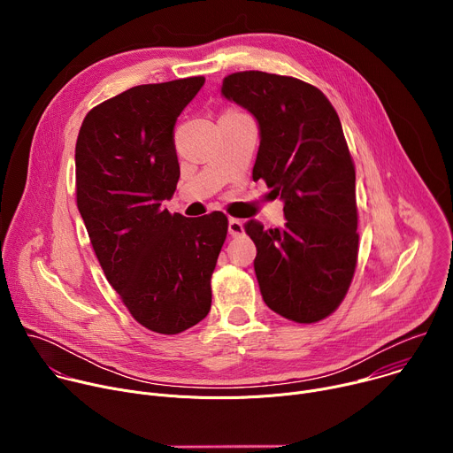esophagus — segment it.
<instances>
[{
    "label": "esophagus",
    "instance_id": "1",
    "mask_svg": "<svg viewBox=\"0 0 453 453\" xmlns=\"http://www.w3.org/2000/svg\"><path fill=\"white\" fill-rule=\"evenodd\" d=\"M227 231L231 236H240L243 233V224L238 219H229L227 220Z\"/></svg>",
    "mask_w": 453,
    "mask_h": 453
}]
</instances>
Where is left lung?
Segmentation results:
<instances>
[{"label": "left lung", "mask_w": 453, "mask_h": 453, "mask_svg": "<svg viewBox=\"0 0 453 453\" xmlns=\"http://www.w3.org/2000/svg\"><path fill=\"white\" fill-rule=\"evenodd\" d=\"M222 96L254 116L252 179L280 196L287 219L274 229L243 226L262 297L290 320L317 322L344 299L358 254L355 166L339 114L317 88L264 72L226 77Z\"/></svg>", "instance_id": "left-lung-1"}]
</instances>
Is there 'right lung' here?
Returning a JSON list of instances; mask_svg holds the SVG:
<instances>
[{
    "label": "right lung",
    "mask_w": 453,
    "mask_h": 453,
    "mask_svg": "<svg viewBox=\"0 0 453 453\" xmlns=\"http://www.w3.org/2000/svg\"><path fill=\"white\" fill-rule=\"evenodd\" d=\"M204 77L127 89L88 112L75 147L77 206L111 287L142 326L175 335L211 308L227 234L220 211L170 215L180 170L173 127Z\"/></svg>",
    "instance_id": "1"
}]
</instances>
